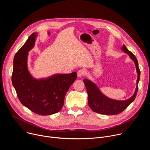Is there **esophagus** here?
<instances>
[{
	"label": "esophagus",
	"instance_id": "esophagus-1",
	"mask_svg": "<svg viewBox=\"0 0 150 150\" xmlns=\"http://www.w3.org/2000/svg\"><path fill=\"white\" fill-rule=\"evenodd\" d=\"M85 74V71L84 69H80L77 72V75L78 77H82Z\"/></svg>",
	"mask_w": 150,
	"mask_h": 150
}]
</instances>
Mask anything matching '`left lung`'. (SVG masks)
Instances as JSON below:
<instances>
[{"label":"left lung","mask_w":150,"mask_h":150,"mask_svg":"<svg viewBox=\"0 0 150 150\" xmlns=\"http://www.w3.org/2000/svg\"><path fill=\"white\" fill-rule=\"evenodd\" d=\"M121 50L129 55L135 65L138 77L135 92L127 100H117L112 99L105 96L94 82L85 78L83 81L86 87L88 94V103L90 109L94 112L106 115H117L126 109L127 106L134 101L137 96L138 90V82L140 79V71L138 60L134 54L128 50L124 45L121 47Z\"/></svg>","instance_id":"1"}]
</instances>
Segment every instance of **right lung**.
<instances>
[{
  "label": "right lung",
  "instance_id": "right-lung-1",
  "mask_svg": "<svg viewBox=\"0 0 150 150\" xmlns=\"http://www.w3.org/2000/svg\"><path fill=\"white\" fill-rule=\"evenodd\" d=\"M37 34L33 33L15 54L12 82L23 105L38 115H51L62 109L65 94L76 79V72L56 74L39 79L33 77L28 70V57Z\"/></svg>",
  "mask_w": 150,
  "mask_h": 150
}]
</instances>
